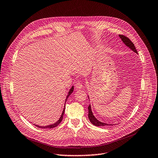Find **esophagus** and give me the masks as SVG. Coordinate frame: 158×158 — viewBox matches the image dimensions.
Wrapping results in <instances>:
<instances>
[{
    "label": "esophagus",
    "mask_w": 158,
    "mask_h": 158,
    "mask_svg": "<svg viewBox=\"0 0 158 158\" xmlns=\"http://www.w3.org/2000/svg\"><path fill=\"white\" fill-rule=\"evenodd\" d=\"M75 86V88L78 89H81L84 87L83 84L81 82H80V81H77V82H76Z\"/></svg>",
    "instance_id": "34e87169"
}]
</instances>
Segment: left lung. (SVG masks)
<instances>
[{
	"label": "left lung",
	"mask_w": 158,
	"mask_h": 158,
	"mask_svg": "<svg viewBox=\"0 0 158 158\" xmlns=\"http://www.w3.org/2000/svg\"><path fill=\"white\" fill-rule=\"evenodd\" d=\"M119 36L121 38V40H122V42L124 43V44L126 46H127L128 48H130L133 51H134L135 52H136V53H137V49L135 48V45H134L133 42L129 38H128L126 36H124V35H119ZM88 109H89V114H88L90 122L92 124H94L96 126H111V125H113V124H106V123H103V122H102L100 121H99L98 120H97L95 116H94V114H93L92 112L90 105H89Z\"/></svg>",
	"instance_id": "left-lung-1"
}]
</instances>
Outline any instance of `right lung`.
<instances>
[{
    "label": "right lung",
    "instance_id": "1",
    "mask_svg": "<svg viewBox=\"0 0 158 158\" xmlns=\"http://www.w3.org/2000/svg\"><path fill=\"white\" fill-rule=\"evenodd\" d=\"M73 86L72 87L71 89H70V90H69V92H68V96H67V97H66V101H65V103H66V100H67V99H68V98L69 96V95L72 94V93L73 92ZM64 110H65V105H64V110H63V111H62V114H61V116H60V118H59V120H58L57 122H56L55 123H54L53 124H51V125H49V126H38V125H36L35 124V126H37L38 127H40V128H53V127H56V126H57L58 124H59L60 122H61V121L62 120V118H63V115H64Z\"/></svg>",
    "mask_w": 158,
    "mask_h": 158
}]
</instances>
